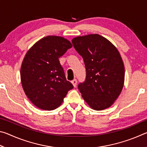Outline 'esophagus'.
I'll list each match as a JSON object with an SVG mask.
<instances>
[{
	"label": "esophagus",
	"instance_id": "esophagus-1",
	"mask_svg": "<svg viewBox=\"0 0 147 147\" xmlns=\"http://www.w3.org/2000/svg\"><path fill=\"white\" fill-rule=\"evenodd\" d=\"M71 83L73 84V86L74 87V88H75L76 86V84H77V80H76V79H74L73 80H72V81H71Z\"/></svg>",
	"mask_w": 147,
	"mask_h": 147
}]
</instances>
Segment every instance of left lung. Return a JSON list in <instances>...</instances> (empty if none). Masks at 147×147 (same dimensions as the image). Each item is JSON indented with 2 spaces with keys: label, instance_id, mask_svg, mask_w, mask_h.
<instances>
[{
  "label": "left lung",
  "instance_id": "8db88e82",
  "mask_svg": "<svg viewBox=\"0 0 147 147\" xmlns=\"http://www.w3.org/2000/svg\"><path fill=\"white\" fill-rule=\"evenodd\" d=\"M72 43L85 63L86 80L78 86L82 96L94 110L109 108L124 86V66L118 50L97 34L78 36Z\"/></svg>",
  "mask_w": 147,
  "mask_h": 147
}]
</instances>
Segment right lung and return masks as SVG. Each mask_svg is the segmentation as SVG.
Instances as JSON below:
<instances>
[{
	"label": "right lung",
	"mask_w": 147,
	"mask_h": 147,
	"mask_svg": "<svg viewBox=\"0 0 147 147\" xmlns=\"http://www.w3.org/2000/svg\"><path fill=\"white\" fill-rule=\"evenodd\" d=\"M72 47L63 37L49 36L37 41L26 53L21 65V84L27 97L38 108L55 109L73 88L59 61Z\"/></svg>",
	"instance_id": "1"
}]
</instances>
